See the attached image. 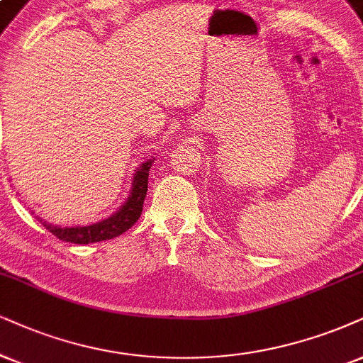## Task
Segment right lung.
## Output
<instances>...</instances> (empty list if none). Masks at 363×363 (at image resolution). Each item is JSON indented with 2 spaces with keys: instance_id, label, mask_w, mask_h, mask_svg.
Masks as SVG:
<instances>
[{
  "instance_id": "1",
  "label": "right lung",
  "mask_w": 363,
  "mask_h": 363,
  "mask_svg": "<svg viewBox=\"0 0 363 363\" xmlns=\"http://www.w3.org/2000/svg\"><path fill=\"white\" fill-rule=\"evenodd\" d=\"M153 158L145 161L140 168L134 172L131 190L126 202L121 205L118 212L113 213L111 217L104 218V220L92 223V225H84V227H58L52 225L47 220L38 218V222L52 232L57 239L64 240V242H72V244H92V242H101V240H109L114 239L131 229L134 223L138 222V218L141 217L143 212V203H145L146 191H147V174H150V168L153 167Z\"/></svg>"
}]
</instances>
